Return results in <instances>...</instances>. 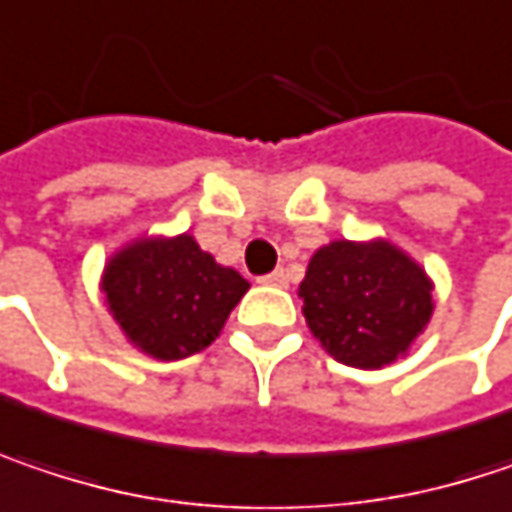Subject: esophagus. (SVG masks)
Masks as SVG:
<instances>
[{
	"instance_id": "34e87169",
	"label": "esophagus",
	"mask_w": 512,
	"mask_h": 512,
	"mask_svg": "<svg viewBox=\"0 0 512 512\" xmlns=\"http://www.w3.org/2000/svg\"><path fill=\"white\" fill-rule=\"evenodd\" d=\"M257 281L266 284V287H287V272L284 269H275V272H269V275H263Z\"/></svg>"
}]
</instances>
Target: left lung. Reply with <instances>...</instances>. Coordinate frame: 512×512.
<instances>
[{"mask_svg":"<svg viewBox=\"0 0 512 512\" xmlns=\"http://www.w3.org/2000/svg\"><path fill=\"white\" fill-rule=\"evenodd\" d=\"M299 296L304 319L331 357L381 369L431 319V281L390 243H331L310 257Z\"/></svg>","mask_w":512,"mask_h":512,"instance_id":"left-lung-1","label":"left lung"}]
</instances>
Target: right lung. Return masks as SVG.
<instances>
[{"mask_svg":"<svg viewBox=\"0 0 512 512\" xmlns=\"http://www.w3.org/2000/svg\"><path fill=\"white\" fill-rule=\"evenodd\" d=\"M249 281L219 266L190 234L140 240L105 269V296L134 346L181 360L208 349Z\"/></svg>","mask_w":512,"mask_h":512,"instance_id":"add662e5","label":"right lung"}]
</instances>
